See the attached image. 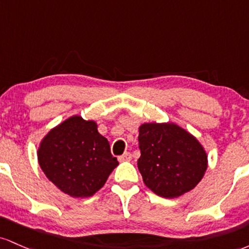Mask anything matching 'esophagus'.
Instances as JSON below:
<instances>
[{"label":"esophagus","instance_id":"obj_1","mask_svg":"<svg viewBox=\"0 0 249 249\" xmlns=\"http://www.w3.org/2000/svg\"><path fill=\"white\" fill-rule=\"evenodd\" d=\"M132 160V154H130V153H124V155H121V156H119V161H130Z\"/></svg>","mask_w":249,"mask_h":249}]
</instances>
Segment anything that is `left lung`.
<instances>
[{
	"label": "left lung",
	"mask_w": 249,
	"mask_h": 249,
	"mask_svg": "<svg viewBox=\"0 0 249 249\" xmlns=\"http://www.w3.org/2000/svg\"><path fill=\"white\" fill-rule=\"evenodd\" d=\"M143 182L159 196L173 199L192 191L207 169V154L196 138L175 124H143L139 128Z\"/></svg>",
	"instance_id": "8db88e82"
}]
</instances>
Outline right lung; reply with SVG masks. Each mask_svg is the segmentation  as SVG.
<instances>
[{
  "label": "right lung",
  "mask_w": 249,
  "mask_h": 249,
  "mask_svg": "<svg viewBox=\"0 0 249 249\" xmlns=\"http://www.w3.org/2000/svg\"><path fill=\"white\" fill-rule=\"evenodd\" d=\"M41 169L60 191L88 197L102 188L119 162L95 121L74 115L53 128L37 150Z\"/></svg>",
  "instance_id": "add662e5"
}]
</instances>
